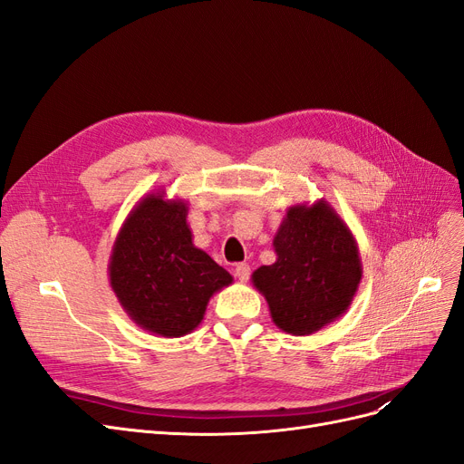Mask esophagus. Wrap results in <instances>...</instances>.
Masks as SVG:
<instances>
[{
	"mask_svg": "<svg viewBox=\"0 0 464 464\" xmlns=\"http://www.w3.org/2000/svg\"><path fill=\"white\" fill-rule=\"evenodd\" d=\"M234 275H236L237 280H240V283H247V278H249V275H251L249 265H247V263H237V265L234 266Z\"/></svg>",
	"mask_w": 464,
	"mask_h": 464,
	"instance_id": "esophagus-1",
	"label": "esophagus"
}]
</instances>
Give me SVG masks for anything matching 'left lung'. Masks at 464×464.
I'll use <instances>...</instances> for the list:
<instances>
[{"label":"left lung","instance_id":"1","mask_svg":"<svg viewBox=\"0 0 464 464\" xmlns=\"http://www.w3.org/2000/svg\"><path fill=\"white\" fill-rule=\"evenodd\" d=\"M276 261L251 275L278 329L312 334L339 319L362 280L356 237L325 201L294 205L275 234Z\"/></svg>","mask_w":464,"mask_h":464}]
</instances>
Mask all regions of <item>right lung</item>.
Listing matches in <instances>:
<instances>
[{
	"label": "right lung",
	"mask_w": 464,
	"mask_h": 464,
	"mask_svg": "<svg viewBox=\"0 0 464 464\" xmlns=\"http://www.w3.org/2000/svg\"><path fill=\"white\" fill-rule=\"evenodd\" d=\"M110 286L139 327L176 339L203 321L232 275L193 246L188 203L149 193L121 224L108 263Z\"/></svg>",
	"instance_id": "right-lung-1"
}]
</instances>
